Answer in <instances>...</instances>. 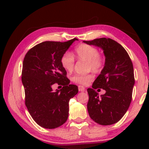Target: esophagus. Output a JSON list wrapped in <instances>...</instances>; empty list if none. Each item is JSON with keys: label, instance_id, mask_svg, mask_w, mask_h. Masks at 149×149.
<instances>
[{"label": "esophagus", "instance_id": "esophagus-1", "mask_svg": "<svg viewBox=\"0 0 149 149\" xmlns=\"http://www.w3.org/2000/svg\"><path fill=\"white\" fill-rule=\"evenodd\" d=\"M79 91H84L85 90V88L83 86H81V85H79L78 87Z\"/></svg>", "mask_w": 149, "mask_h": 149}]
</instances>
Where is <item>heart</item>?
I'll list each match as a JSON object with an SVG mask.
<instances>
[{"mask_svg": "<svg viewBox=\"0 0 149 149\" xmlns=\"http://www.w3.org/2000/svg\"><path fill=\"white\" fill-rule=\"evenodd\" d=\"M76 57L79 60L87 62V69L94 72H100L104 66V58L98 53L94 47L87 44H81L75 48ZM74 58L71 53L64 52L60 58V64L67 72L72 71L74 66ZM72 81L77 84L86 85L91 82L93 75L91 73L87 74H75L72 77Z\"/></svg>", "mask_w": 149, "mask_h": 149, "instance_id": "heart-1", "label": "heart"}]
</instances>
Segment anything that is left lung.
Here are the masks:
<instances>
[{
    "instance_id": "1",
    "label": "left lung",
    "mask_w": 149,
    "mask_h": 149,
    "mask_svg": "<svg viewBox=\"0 0 149 149\" xmlns=\"http://www.w3.org/2000/svg\"><path fill=\"white\" fill-rule=\"evenodd\" d=\"M84 42L102 49L106 58L100 74L92 88L87 89L89 117L100 125H112L123 117L132 102L135 83L133 64L125 49L111 38H95ZM97 88L104 89L106 93L99 97L95 91Z\"/></svg>"
}]
</instances>
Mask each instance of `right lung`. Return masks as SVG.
Returning <instances> with one entry per match:
<instances>
[{"instance_id": "right-lung-1", "label": "right lung", "mask_w": 149, "mask_h": 149, "mask_svg": "<svg viewBox=\"0 0 149 149\" xmlns=\"http://www.w3.org/2000/svg\"><path fill=\"white\" fill-rule=\"evenodd\" d=\"M45 41L26 53L24 58L22 81L25 91V104L38 125L54 129L63 125L68 117L69 100L78 93V87L70 84L60 58L74 40ZM57 83L63 88L53 91Z\"/></svg>"}]
</instances>
